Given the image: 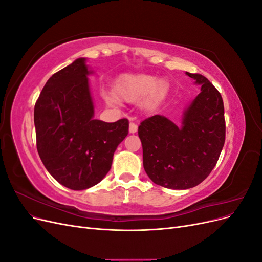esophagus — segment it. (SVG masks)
<instances>
[{
  "instance_id": "esophagus-1",
  "label": "esophagus",
  "mask_w": 262,
  "mask_h": 262,
  "mask_svg": "<svg viewBox=\"0 0 262 262\" xmlns=\"http://www.w3.org/2000/svg\"><path fill=\"white\" fill-rule=\"evenodd\" d=\"M129 131H130V133H136L138 131V125L134 123V122H130Z\"/></svg>"
}]
</instances>
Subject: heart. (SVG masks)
Returning <instances> with one entry per match:
<instances>
[{
  "label": "heart",
  "mask_w": 262,
  "mask_h": 262,
  "mask_svg": "<svg viewBox=\"0 0 262 262\" xmlns=\"http://www.w3.org/2000/svg\"><path fill=\"white\" fill-rule=\"evenodd\" d=\"M116 91L118 97L125 101H137L145 97L144 104L149 106L163 93L164 84L162 81H157L153 75H125L118 81ZM108 100L115 101V98L113 96L108 97Z\"/></svg>",
  "instance_id": "obj_1"
}]
</instances>
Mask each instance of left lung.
<instances>
[{
  "label": "left lung",
  "instance_id": "1",
  "mask_svg": "<svg viewBox=\"0 0 262 262\" xmlns=\"http://www.w3.org/2000/svg\"><path fill=\"white\" fill-rule=\"evenodd\" d=\"M201 92L185 110L181 126L155 115L139 125L143 166L156 185L168 189L198 186L215 167L225 143L224 104L207 77L186 72Z\"/></svg>",
  "mask_w": 262,
  "mask_h": 262
}]
</instances>
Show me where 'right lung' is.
<instances>
[{"label": "right lung", "mask_w": 262, "mask_h": 262, "mask_svg": "<svg viewBox=\"0 0 262 262\" xmlns=\"http://www.w3.org/2000/svg\"><path fill=\"white\" fill-rule=\"evenodd\" d=\"M85 59L54 73L36 101L37 150L50 175L64 187L84 190L110 170L117 146L129 133L128 119H94Z\"/></svg>", "instance_id": "right-lung-1"}]
</instances>
